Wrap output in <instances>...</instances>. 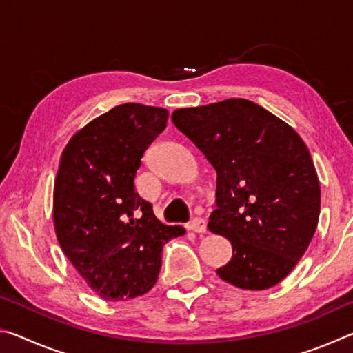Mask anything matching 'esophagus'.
Returning <instances> with one entry per match:
<instances>
[{
    "instance_id": "1",
    "label": "esophagus",
    "mask_w": 353,
    "mask_h": 353,
    "mask_svg": "<svg viewBox=\"0 0 353 353\" xmlns=\"http://www.w3.org/2000/svg\"><path fill=\"white\" fill-rule=\"evenodd\" d=\"M188 229L196 232V234H204V232L207 230L205 219H204V218H193V219L190 221Z\"/></svg>"
}]
</instances>
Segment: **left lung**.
<instances>
[{
    "instance_id": "obj_1",
    "label": "left lung",
    "mask_w": 353,
    "mask_h": 353,
    "mask_svg": "<svg viewBox=\"0 0 353 353\" xmlns=\"http://www.w3.org/2000/svg\"><path fill=\"white\" fill-rule=\"evenodd\" d=\"M171 119L216 171L208 229L232 244L218 276L243 290L282 282L319 219L321 188L305 143L282 119L240 98L177 109Z\"/></svg>"
}]
</instances>
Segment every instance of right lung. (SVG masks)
<instances>
[{"label": "right lung", "mask_w": 353, "mask_h": 353, "mask_svg": "<svg viewBox=\"0 0 353 353\" xmlns=\"http://www.w3.org/2000/svg\"><path fill=\"white\" fill-rule=\"evenodd\" d=\"M168 110L128 103L93 119L68 141L54 185L59 244L87 285L105 301L152 288L162 249L185 234L165 225L135 193L134 179Z\"/></svg>", "instance_id": "obj_1"}]
</instances>
